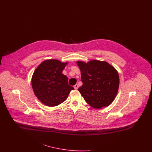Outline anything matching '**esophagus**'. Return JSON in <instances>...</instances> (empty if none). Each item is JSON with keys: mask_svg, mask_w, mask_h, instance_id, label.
Wrapping results in <instances>:
<instances>
[{"mask_svg": "<svg viewBox=\"0 0 152 152\" xmlns=\"http://www.w3.org/2000/svg\"><path fill=\"white\" fill-rule=\"evenodd\" d=\"M73 87H74V88H75V89H77V88H78V85L77 84H76V85H75L74 86H73Z\"/></svg>", "mask_w": 152, "mask_h": 152, "instance_id": "esophagus-1", "label": "esophagus"}]
</instances>
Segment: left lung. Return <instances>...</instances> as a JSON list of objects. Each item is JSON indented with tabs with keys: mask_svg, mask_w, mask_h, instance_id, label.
<instances>
[{
	"mask_svg": "<svg viewBox=\"0 0 152 152\" xmlns=\"http://www.w3.org/2000/svg\"><path fill=\"white\" fill-rule=\"evenodd\" d=\"M83 85L78 89L92 108L108 107L114 101L120 84L119 75L114 66L105 61L96 60L86 63L77 61Z\"/></svg>",
	"mask_w": 152,
	"mask_h": 152,
	"instance_id": "8db88e82",
	"label": "left lung"
}]
</instances>
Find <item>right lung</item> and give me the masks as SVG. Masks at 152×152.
Listing matches in <instances>:
<instances>
[{
	"label": "right lung",
	"mask_w": 152,
	"mask_h": 152,
	"mask_svg": "<svg viewBox=\"0 0 152 152\" xmlns=\"http://www.w3.org/2000/svg\"><path fill=\"white\" fill-rule=\"evenodd\" d=\"M68 62L56 59L43 61L35 70L31 84L38 100L48 107H56L67 99L73 87L69 86L68 77L62 72Z\"/></svg>",
	"instance_id": "add662e5"
}]
</instances>
